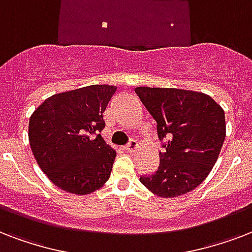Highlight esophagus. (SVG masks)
I'll use <instances>...</instances> for the list:
<instances>
[{"label": "esophagus", "instance_id": "esophagus-1", "mask_svg": "<svg viewBox=\"0 0 252 252\" xmlns=\"http://www.w3.org/2000/svg\"><path fill=\"white\" fill-rule=\"evenodd\" d=\"M137 148H138V142L136 141V140H129V142L124 146V150L128 152V153H132V152H134Z\"/></svg>", "mask_w": 252, "mask_h": 252}]
</instances>
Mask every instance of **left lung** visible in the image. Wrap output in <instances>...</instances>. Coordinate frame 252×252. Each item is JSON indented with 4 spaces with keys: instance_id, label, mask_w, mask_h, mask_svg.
I'll return each mask as SVG.
<instances>
[{
    "instance_id": "obj_1",
    "label": "left lung",
    "mask_w": 252,
    "mask_h": 252,
    "mask_svg": "<svg viewBox=\"0 0 252 252\" xmlns=\"http://www.w3.org/2000/svg\"><path fill=\"white\" fill-rule=\"evenodd\" d=\"M157 123L163 152L153 174L140 182L154 195L175 197L195 189L215 166L222 148L225 112L209 95L180 89L136 87Z\"/></svg>"
}]
</instances>
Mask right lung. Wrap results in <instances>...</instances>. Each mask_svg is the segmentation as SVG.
<instances>
[{
	"mask_svg": "<svg viewBox=\"0 0 252 252\" xmlns=\"http://www.w3.org/2000/svg\"><path fill=\"white\" fill-rule=\"evenodd\" d=\"M116 93L91 85L45 99L30 118L29 140L37 165L61 189L87 195L110 179L116 152L100 136L103 112Z\"/></svg>",
	"mask_w": 252,
	"mask_h": 252,
	"instance_id": "right-lung-1",
	"label": "right lung"
}]
</instances>
